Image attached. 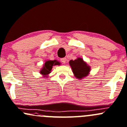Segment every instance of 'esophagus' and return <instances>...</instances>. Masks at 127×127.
<instances>
[{"mask_svg":"<svg viewBox=\"0 0 127 127\" xmlns=\"http://www.w3.org/2000/svg\"><path fill=\"white\" fill-rule=\"evenodd\" d=\"M66 60H67L66 58H63L61 59V61L63 63L65 64L66 62Z\"/></svg>","mask_w":127,"mask_h":127,"instance_id":"esophagus-1","label":"esophagus"}]
</instances>
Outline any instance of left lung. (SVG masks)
Returning <instances> with one entry per match:
<instances>
[{
    "mask_svg": "<svg viewBox=\"0 0 127 127\" xmlns=\"http://www.w3.org/2000/svg\"><path fill=\"white\" fill-rule=\"evenodd\" d=\"M69 64L75 76L78 79L83 78L89 74L90 67L81 58H78L75 60H71L69 61Z\"/></svg>",
    "mask_w": 127,
    "mask_h": 127,
    "instance_id": "obj_1",
    "label": "left lung"
}]
</instances>
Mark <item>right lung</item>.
Here are the masks:
<instances>
[{"instance_id": "add662e5", "label": "right lung", "mask_w": 127, "mask_h": 127, "mask_svg": "<svg viewBox=\"0 0 127 127\" xmlns=\"http://www.w3.org/2000/svg\"><path fill=\"white\" fill-rule=\"evenodd\" d=\"M60 63L57 60H48L45 62L43 65L42 69L40 70V73L43 76H48V75L51 72L53 66L56 65H60Z\"/></svg>"}]
</instances>
